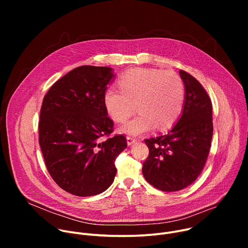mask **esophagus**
I'll return each mask as SVG.
<instances>
[{
  "instance_id": "1",
  "label": "esophagus",
  "mask_w": 248,
  "mask_h": 248,
  "mask_svg": "<svg viewBox=\"0 0 248 248\" xmlns=\"http://www.w3.org/2000/svg\"><path fill=\"white\" fill-rule=\"evenodd\" d=\"M136 138L135 137H133V136H127L126 137V141H127V145H132L133 143H135L136 142Z\"/></svg>"
}]
</instances>
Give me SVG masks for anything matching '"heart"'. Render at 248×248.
<instances>
[{
  "instance_id": "heart-1",
  "label": "heart",
  "mask_w": 248,
  "mask_h": 248,
  "mask_svg": "<svg viewBox=\"0 0 248 248\" xmlns=\"http://www.w3.org/2000/svg\"><path fill=\"white\" fill-rule=\"evenodd\" d=\"M121 90L106 89L103 97L106 111L117 123L126 121L139 111L131 121L124 124L120 131L139 135L154 129L170 127L182 114L185 103V84L172 70L137 67L127 70L119 80Z\"/></svg>"
}]
</instances>
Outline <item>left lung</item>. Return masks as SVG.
<instances>
[{
  "label": "left lung",
  "mask_w": 248,
  "mask_h": 248,
  "mask_svg": "<svg viewBox=\"0 0 248 248\" xmlns=\"http://www.w3.org/2000/svg\"><path fill=\"white\" fill-rule=\"evenodd\" d=\"M185 83L183 114L165 135L145 139L149 156L143 163L145 180L162 191H178L201 173L213 135L212 103L200 82L180 70Z\"/></svg>",
  "instance_id": "1"
}]
</instances>
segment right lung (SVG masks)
<instances>
[{
  "mask_svg": "<svg viewBox=\"0 0 248 248\" xmlns=\"http://www.w3.org/2000/svg\"><path fill=\"white\" fill-rule=\"evenodd\" d=\"M114 78L111 67L81 65L44 96L39 144L52 179L70 194L92 196L107 189L117 172L115 160L127 146L122 134L100 139L114 128L103 102Z\"/></svg>",
  "mask_w": 248,
  "mask_h": 248,
  "instance_id": "right-lung-1",
  "label": "right lung"
}]
</instances>
